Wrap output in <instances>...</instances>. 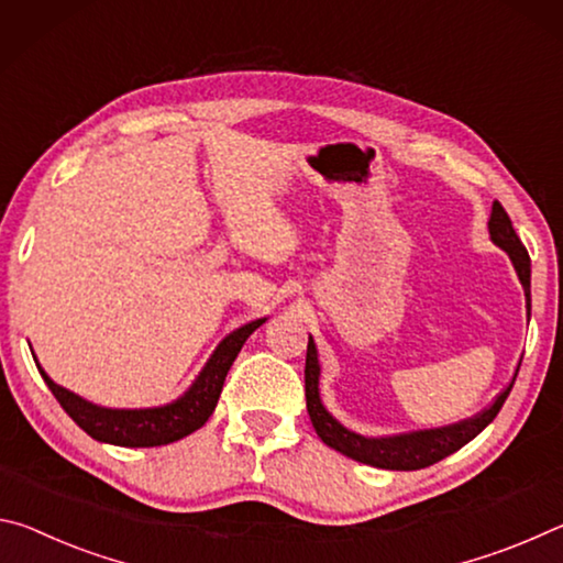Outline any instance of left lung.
<instances>
[{"mask_svg": "<svg viewBox=\"0 0 563 563\" xmlns=\"http://www.w3.org/2000/svg\"><path fill=\"white\" fill-rule=\"evenodd\" d=\"M489 236L492 242L504 249L509 254V260L519 276L523 297H527V309L531 311V262L527 246L521 244V239L516 236L511 219L506 214L499 201H494L492 217H489ZM319 352L314 339L309 336L307 346V366H303V384H307V411L309 419L314 423L319 439L324 441L327 446L336 449L339 454H344L354 462H362L376 468H391V472H417V468L431 466L446 459L449 454L468 444L474 437L482 434V431L489 427L496 419V413L504 407L506 396H509L514 382L506 386V389L496 396L489 409L476 413L472 419L449 423V427L439 429H421V431H409V434H391V437H362L356 431L346 429L342 421H336L327 411L324 404H321L319 396ZM516 379V376H514Z\"/></svg>", "mask_w": 563, "mask_h": 563, "instance_id": "1", "label": "left lung"}]
</instances>
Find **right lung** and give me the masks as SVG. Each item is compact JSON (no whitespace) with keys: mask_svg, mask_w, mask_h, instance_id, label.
I'll return each mask as SVG.
<instances>
[{"mask_svg":"<svg viewBox=\"0 0 563 563\" xmlns=\"http://www.w3.org/2000/svg\"><path fill=\"white\" fill-rule=\"evenodd\" d=\"M266 321L254 319L249 324L234 329L232 334L221 339L214 354L209 356V362L201 368L199 376L179 399H174L164 407H150V409H109L97 407L87 399H81L79 394L64 389L57 382L49 379V374L40 368L44 384L49 386L52 394L57 396L62 409L69 413L79 429H85L91 439L101 441V444H114V446H129V449H144V446H164L172 441H179L189 437L191 431L201 429L207 419L214 411L221 386L232 368L236 354L242 352V346L249 336L254 334Z\"/></svg>","mask_w":563,"mask_h":563,"instance_id":"right-lung-1","label":"right lung"}]
</instances>
